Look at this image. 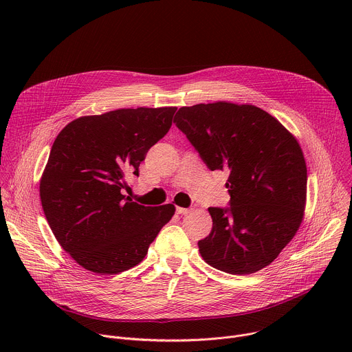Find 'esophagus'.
Masks as SVG:
<instances>
[{"instance_id": "1", "label": "esophagus", "mask_w": 352, "mask_h": 352, "mask_svg": "<svg viewBox=\"0 0 352 352\" xmlns=\"http://www.w3.org/2000/svg\"><path fill=\"white\" fill-rule=\"evenodd\" d=\"M177 213L178 214H188V213H190V209H185V208H177Z\"/></svg>"}]
</instances>
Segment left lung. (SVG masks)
<instances>
[{
    "label": "left lung",
    "mask_w": 352,
    "mask_h": 352,
    "mask_svg": "<svg viewBox=\"0 0 352 352\" xmlns=\"http://www.w3.org/2000/svg\"><path fill=\"white\" fill-rule=\"evenodd\" d=\"M174 124L212 171L230 173V206L209 208L213 228L197 242L200 255L230 274L269 266L304 219L308 177L298 140L252 104L181 107Z\"/></svg>",
    "instance_id": "1"
}]
</instances>
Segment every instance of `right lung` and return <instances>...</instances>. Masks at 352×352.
<instances>
[{
	"label": "right lung",
	"instance_id": "1",
	"mask_svg": "<svg viewBox=\"0 0 352 352\" xmlns=\"http://www.w3.org/2000/svg\"><path fill=\"white\" fill-rule=\"evenodd\" d=\"M177 107L120 109L69 122L56 138L40 179L44 216L83 269L118 274L139 265L174 205L142 206L125 197L147 150L171 128Z\"/></svg>",
	"mask_w": 352,
	"mask_h": 352
}]
</instances>
